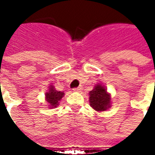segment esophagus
Instances as JSON below:
<instances>
[{
    "mask_svg": "<svg viewBox=\"0 0 155 155\" xmlns=\"http://www.w3.org/2000/svg\"><path fill=\"white\" fill-rule=\"evenodd\" d=\"M83 87L80 86V87H75V88H73V91L74 92H80L81 90H82Z\"/></svg>",
    "mask_w": 155,
    "mask_h": 155,
    "instance_id": "obj_1",
    "label": "esophagus"
}]
</instances>
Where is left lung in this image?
I'll return each instance as SVG.
<instances>
[{
    "label": "left lung",
    "instance_id": "left-lung-1",
    "mask_svg": "<svg viewBox=\"0 0 155 155\" xmlns=\"http://www.w3.org/2000/svg\"><path fill=\"white\" fill-rule=\"evenodd\" d=\"M90 105L97 111H104L110 107V96L107 93L105 87L101 84L95 86L89 93Z\"/></svg>",
    "mask_w": 155,
    "mask_h": 155
}]
</instances>
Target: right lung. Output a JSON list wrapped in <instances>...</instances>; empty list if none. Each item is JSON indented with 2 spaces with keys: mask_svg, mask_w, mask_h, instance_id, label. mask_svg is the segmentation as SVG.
<instances>
[{
  "mask_svg": "<svg viewBox=\"0 0 155 155\" xmlns=\"http://www.w3.org/2000/svg\"><path fill=\"white\" fill-rule=\"evenodd\" d=\"M49 89V92H47V93H46V99H47V101L49 103L50 107H51V108L57 107L58 101L62 99V97H63L64 93L62 92L56 91L52 86L50 87Z\"/></svg>",
  "mask_w": 155,
  "mask_h": 155,
  "instance_id": "1",
  "label": "right lung"
}]
</instances>
